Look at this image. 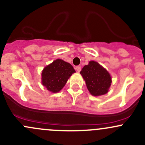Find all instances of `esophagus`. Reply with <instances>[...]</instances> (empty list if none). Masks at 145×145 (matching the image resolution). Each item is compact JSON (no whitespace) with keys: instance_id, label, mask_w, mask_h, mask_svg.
Returning a JSON list of instances; mask_svg holds the SVG:
<instances>
[{"instance_id":"esophagus-1","label":"esophagus","mask_w":145,"mask_h":145,"mask_svg":"<svg viewBox=\"0 0 145 145\" xmlns=\"http://www.w3.org/2000/svg\"><path fill=\"white\" fill-rule=\"evenodd\" d=\"M76 70L78 72H80L81 70V67H80V66H77V67H76Z\"/></svg>"}]
</instances>
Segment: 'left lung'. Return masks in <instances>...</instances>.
I'll return each mask as SVG.
<instances>
[{
    "label": "left lung",
    "instance_id": "1",
    "mask_svg": "<svg viewBox=\"0 0 145 145\" xmlns=\"http://www.w3.org/2000/svg\"><path fill=\"white\" fill-rule=\"evenodd\" d=\"M86 81V86L90 94L99 96L107 93L112 83L110 74L100 64L90 61L83 67L80 72Z\"/></svg>",
    "mask_w": 145,
    "mask_h": 145
}]
</instances>
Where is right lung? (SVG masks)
Instances as JSON below:
<instances>
[{"instance_id": "1", "label": "right lung", "mask_w": 145, "mask_h": 145, "mask_svg": "<svg viewBox=\"0 0 145 145\" xmlns=\"http://www.w3.org/2000/svg\"><path fill=\"white\" fill-rule=\"evenodd\" d=\"M74 67L68 62L57 59L45 67L42 71V83L52 93L60 91L71 74Z\"/></svg>"}]
</instances>
